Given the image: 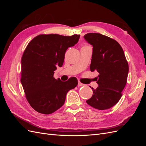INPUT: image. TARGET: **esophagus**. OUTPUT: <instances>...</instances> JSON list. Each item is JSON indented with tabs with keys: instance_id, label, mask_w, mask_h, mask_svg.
Segmentation results:
<instances>
[{
	"instance_id": "esophagus-1",
	"label": "esophagus",
	"mask_w": 146,
	"mask_h": 146,
	"mask_svg": "<svg viewBox=\"0 0 146 146\" xmlns=\"http://www.w3.org/2000/svg\"><path fill=\"white\" fill-rule=\"evenodd\" d=\"M78 85L80 86H85V84H83V83H81L80 81L78 80Z\"/></svg>"
}]
</instances>
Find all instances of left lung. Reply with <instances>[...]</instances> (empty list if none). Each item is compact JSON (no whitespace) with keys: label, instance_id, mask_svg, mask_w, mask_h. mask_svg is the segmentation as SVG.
Returning <instances> with one entry per match:
<instances>
[{"label":"left lung","instance_id":"left-lung-1","mask_svg":"<svg viewBox=\"0 0 146 146\" xmlns=\"http://www.w3.org/2000/svg\"><path fill=\"white\" fill-rule=\"evenodd\" d=\"M84 38L93 46L91 71L99 72L91 98L86 103L96 109L107 110L115 105L122 96L129 73V64L121 45L114 39L98 33Z\"/></svg>","mask_w":146,"mask_h":146}]
</instances>
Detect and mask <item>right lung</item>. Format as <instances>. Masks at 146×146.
I'll return each instance as SVG.
<instances>
[{
  "instance_id": "1",
  "label": "right lung",
  "mask_w": 146,
  "mask_h": 146,
  "mask_svg": "<svg viewBox=\"0 0 146 146\" xmlns=\"http://www.w3.org/2000/svg\"><path fill=\"white\" fill-rule=\"evenodd\" d=\"M79 38L80 35L41 34L26 47L21 60V82L28 102L37 112L56 111L64 105L67 92L77 85L76 77L62 82L54 74L57 66H63L66 50Z\"/></svg>"
}]
</instances>
